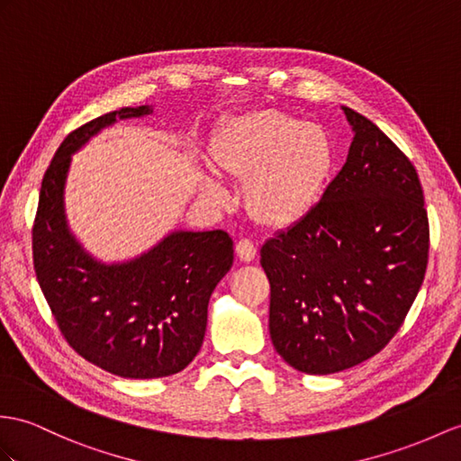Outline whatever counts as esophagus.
<instances>
[{
    "instance_id": "obj_1",
    "label": "esophagus",
    "mask_w": 461,
    "mask_h": 461,
    "mask_svg": "<svg viewBox=\"0 0 461 461\" xmlns=\"http://www.w3.org/2000/svg\"><path fill=\"white\" fill-rule=\"evenodd\" d=\"M237 256L242 262H252L256 258V244L249 239H242L237 242Z\"/></svg>"
}]
</instances>
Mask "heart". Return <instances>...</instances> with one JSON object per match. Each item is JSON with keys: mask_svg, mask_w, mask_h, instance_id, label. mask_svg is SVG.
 <instances>
[{"mask_svg": "<svg viewBox=\"0 0 461 461\" xmlns=\"http://www.w3.org/2000/svg\"><path fill=\"white\" fill-rule=\"evenodd\" d=\"M219 172L246 182V209L267 229H287L309 217L327 192L336 164L330 134L284 111L264 109L232 119L211 146ZM205 195L222 201V187L205 179Z\"/></svg>", "mask_w": 461, "mask_h": 461, "instance_id": "heart-1", "label": "heart"}]
</instances>
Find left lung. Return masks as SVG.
Segmentation results:
<instances>
[{"instance_id": "left-lung-1", "label": "left lung", "mask_w": 461, "mask_h": 461, "mask_svg": "<svg viewBox=\"0 0 461 461\" xmlns=\"http://www.w3.org/2000/svg\"><path fill=\"white\" fill-rule=\"evenodd\" d=\"M346 164L309 217L260 250L269 336L303 374L329 375L384 350L429 264V215L417 170L384 131L344 107Z\"/></svg>"}]
</instances>
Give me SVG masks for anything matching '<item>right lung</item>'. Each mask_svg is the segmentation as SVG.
<instances>
[{
  "instance_id": "1",
  "label": "right lung",
  "mask_w": 461,
  "mask_h": 461,
  "mask_svg": "<svg viewBox=\"0 0 461 461\" xmlns=\"http://www.w3.org/2000/svg\"><path fill=\"white\" fill-rule=\"evenodd\" d=\"M152 113L122 107L72 131L42 177L32 224V264L56 324L74 350L109 374L174 375L197 356L212 289L232 266L224 230H177L122 264H101L72 237L64 184L72 154L117 119Z\"/></svg>"
}]
</instances>
